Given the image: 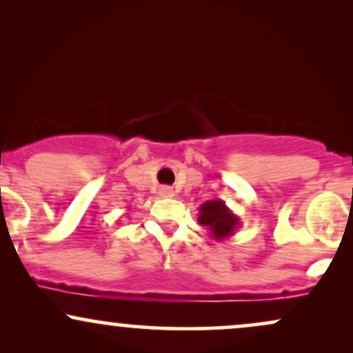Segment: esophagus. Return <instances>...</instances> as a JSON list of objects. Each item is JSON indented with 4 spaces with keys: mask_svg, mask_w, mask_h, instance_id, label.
<instances>
[{
    "mask_svg": "<svg viewBox=\"0 0 353 353\" xmlns=\"http://www.w3.org/2000/svg\"><path fill=\"white\" fill-rule=\"evenodd\" d=\"M159 196L161 197H172L174 196V189L169 188V185H163V188L159 189Z\"/></svg>",
    "mask_w": 353,
    "mask_h": 353,
    "instance_id": "esophagus-1",
    "label": "esophagus"
}]
</instances>
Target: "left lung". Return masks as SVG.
<instances>
[{"instance_id": "left-lung-1", "label": "left lung", "mask_w": 353, "mask_h": 353, "mask_svg": "<svg viewBox=\"0 0 353 353\" xmlns=\"http://www.w3.org/2000/svg\"><path fill=\"white\" fill-rule=\"evenodd\" d=\"M197 222L209 230L214 241H224L236 234L241 219L230 210L222 199L205 201L199 208Z\"/></svg>"}]
</instances>
